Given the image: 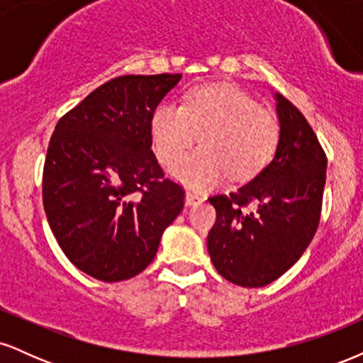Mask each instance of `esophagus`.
I'll use <instances>...</instances> for the list:
<instances>
[{
	"label": "esophagus",
	"instance_id": "obj_1",
	"mask_svg": "<svg viewBox=\"0 0 363 363\" xmlns=\"http://www.w3.org/2000/svg\"><path fill=\"white\" fill-rule=\"evenodd\" d=\"M203 201H205V198H203L201 194L193 193V191H187L186 193V205H199V203Z\"/></svg>",
	"mask_w": 363,
	"mask_h": 363
}]
</instances>
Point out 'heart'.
Returning a JSON list of instances; mask_svg holds the SVG:
<instances>
[{
	"mask_svg": "<svg viewBox=\"0 0 363 363\" xmlns=\"http://www.w3.org/2000/svg\"><path fill=\"white\" fill-rule=\"evenodd\" d=\"M199 135V150L172 170L193 189L222 184L228 174L249 179L269 162L280 140V123L244 90L201 85L181 104L164 102L152 118L153 152L172 167Z\"/></svg>",
	"mask_w": 363,
	"mask_h": 363,
	"instance_id": "b5f03b06",
	"label": "heart"
}]
</instances>
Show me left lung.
Instances as JSON below:
<instances>
[{
  "instance_id": "obj_1",
  "label": "left lung",
  "mask_w": 363,
  "mask_h": 363,
  "mask_svg": "<svg viewBox=\"0 0 363 363\" xmlns=\"http://www.w3.org/2000/svg\"><path fill=\"white\" fill-rule=\"evenodd\" d=\"M273 160L230 194L211 196V262L225 280L257 289L295 264L318 230L328 158L303 114L280 94Z\"/></svg>"
}]
</instances>
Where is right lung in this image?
Instances as JSON below:
<instances>
[{
    "label": "right lung",
    "instance_id": "add662e5",
    "mask_svg": "<svg viewBox=\"0 0 363 363\" xmlns=\"http://www.w3.org/2000/svg\"><path fill=\"white\" fill-rule=\"evenodd\" d=\"M182 74H126L86 95L57 121L43 201L69 261L101 281L136 277L184 208V189L152 152V118Z\"/></svg>",
    "mask_w": 363,
    "mask_h": 363
}]
</instances>
